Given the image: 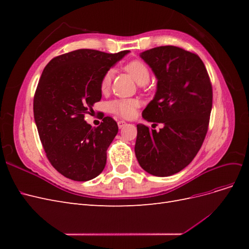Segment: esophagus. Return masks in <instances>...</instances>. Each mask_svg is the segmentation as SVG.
<instances>
[{
	"instance_id": "obj_1",
	"label": "esophagus",
	"mask_w": 249,
	"mask_h": 249,
	"mask_svg": "<svg viewBox=\"0 0 249 249\" xmlns=\"http://www.w3.org/2000/svg\"><path fill=\"white\" fill-rule=\"evenodd\" d=\"M124 125H126V123L124 122V120H119V122H118V127H119V129H123Z\"/></svg>"
}]
</instances>
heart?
I'll list each match as a JSON object with an SVG mask.
<instances>
[{
    "label": "heart",
    "mask_w": 249,
    "mask_h": 249,
    "mask_svg": "<svg viewBox=\"0 0 249 249\" xmlns=\"http://www.w3.org/2000/svg\"><path fill=\"white\" fill-rule=\"evenodd\" d=\"M124 70L130 74L134 79V81L139 85H144L149 81L150 72L148 67L139 60H133L129 63H126L124 66ZM112 81V71H108L105 72V74L101 81V90L103 92H107ZM139 107V102L137 100H116L113 101L109 104V109L111 112L115 113V114L124 117V118H131L136 114V110Z\"/></svg>",
    "instance_id": "1"
}]
</instances>
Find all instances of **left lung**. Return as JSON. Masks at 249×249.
Instances as JSON below:
<instances>
[{
    "label": "left lung",
    "instance_id": "left-lung-1",
    "mask_svg": "<svg viewBox=\"0 0 249 249\" xmlns=\"http://www.w3.org/2000/svg\"><path fill=\"white\" fill-rule=\"evenodd\" d=\"M140 57L157 78L155 96L142 117L163 127L157 132L137 124L135 155L146 172L169 177L188 166L201 147L212 110V85L205 64L193 53L165 46Z\"/></svg>",
    "mask_w": 249,
    "mask_h": 249
}]
</instances>
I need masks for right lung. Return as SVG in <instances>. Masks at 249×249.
Returning <instances> with one entry per match:
<instances>
[{"mask_svg": "<svg viewBox=\"0 0 249 249\" xmlns=\"http://www.w3.org/2000/svg\"><path fill=\"white\" fill-rule=\"evenodd\" d=\"M129 53L81 49L55 57L44 67L34 96V120L49 161L65 178L85 182L106 166L117 124L106 116L92 127L84 115L102 99L105 72Z\"/></svg>", "mask_w": 249, "mask_h": 249, "instance_id": "add662e5", "label": "right lung"}]
</instances>
